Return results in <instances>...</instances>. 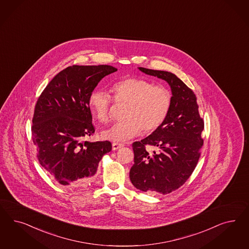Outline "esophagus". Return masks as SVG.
<instances>
[{"instance_id": "1", "label": "esophagus", "mask_w": 249, "mask_h": 249, "mask_svg": "<svg viewBox=\"0 0 249 249\" xmlns=\"http://www.w3.org/2000/svg\"><path fill=\"white\" fill-rule=\"evenodd\" d=\"M112 150H117V149H119L120 147H122L124 144H120V143H112Z\"/></svg>"}]
</instances>
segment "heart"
Listing matches in <instances>:
<instances>
[{
  "label": "heart",
  "mask_w": 249,
  "mask_h": 249,
  "mask_svg": "<svg viewBox=\"0 0 249 249\" xmlns=\"http://www.w3.org/2000/svg\"><path fill=\"white\" fill-rule=\"evenodd\" d=\"M116 104H126L124 120L102 132V137L114 142H124L137 136L141 130L149 134L160 128L169 114L171 94L167 88L154 85L140 78H125L112 88ZM112 98L103 89L93 90L89 98L91 114L98 122L110 120Z\"/></svg>",
  "instance_id": "1"
}]
</instances>
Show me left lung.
<instances>
[{
	"label": "left lung",
	"instance_id": "obj_1",
	"mask_svg": "<svg viewBox=\"0 0 249 249\" xmlns=\"http://www.w3.org/2000/svg\"><path fill=\"white\" fill-rule=\"evenodd\" d=\"M138 70L165 80L172 96L169 114L160 127L132 144L135 164L129 176L141 192L167 194L184 184L196 168L203 144L201 135L204 123L194 92L175 74Z\"/></svg>",
	"mask_w": 249,
	"mask_h": 249
}]
</instances>
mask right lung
<instances>
[{"label": "right lung", "mask_w": 249, "mask_h": 249, "mask_svg": "<svg viewBox=\"0 0 249 249\" xmlns=\"http://www.w3.org/2000/svg\"><path fill=\"white\" fill-rule=\"evenodd\" d=\"M108 65L68 67L56 74L38 98L33 117V142L37 159L59 184L84 186L99 162L112 150L109 141H83L94 133L89 98L105 76Z\"/></svg>", "instance_id": "obj_1"}]
</instances>
